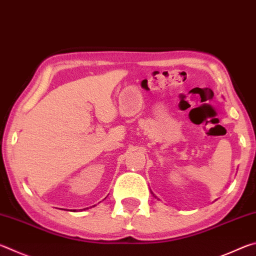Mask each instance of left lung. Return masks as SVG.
I'll list each match as a JSON object with an SVG mask.
<instances>
[{
	"label": "left lung",
	"instance_id": "left-lung-1",
	"mask_svg": "<svg viewBox=\"0 0 256 256\" xmlns=\"http://www.w3.org/2000/svg\"><path fill=\"white\" fill-rule=\"evenodd\" d=\"M151 193H152V192H151ZM154 194V193H152ZM156 198H157V196H156Z\"/></svg>",
	"mask_w": 256,
	"mask_h": 256
}]
</instances>
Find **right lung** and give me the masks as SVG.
Wrapping results in <instances>:
<instances>
[{"label": "right lung", "mask_w": 256, "mask_h": 256, "mask_svg": "<svg viewBox=\"0 0 256 256\" xmlns=\"http://www.w3.org/2000/svg\"><path fill=\"white\" fill-rule=\"evenodd\" d=\"M86 209H88V208H86Z\"/></svg>", "instance_id": "add662e5"}]
</instances>
